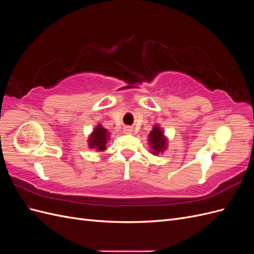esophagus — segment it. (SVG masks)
Listing matches in <instances>:
<instances>
[{
    "mask_svg": "<svg viewBox=\"0 0 254 254\" xmlns=\"http://www.w3.org/2000/svg\"><path fill=\"white\" fill-rule=\"evenodd\" d=\"M124 132H126V133H131V132H132V128L129 127V126L125 127V128H124Z\"/></svg>",
    "mask_w": 254,
    "mask_h": 254,
    "instance_id": "1",
    "label": "esophagus"
}]
</instances>
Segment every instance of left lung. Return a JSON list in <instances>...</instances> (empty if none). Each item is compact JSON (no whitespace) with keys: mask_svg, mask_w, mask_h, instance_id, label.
I'll return each mask as SVG.
<instances>
[{"mask_svg":"<svg viewBox=\"0 0 254 254\" xmlns=\"http://www.w3.org/2000/svg\"><path fill=\"white\" fill-rule=\"evenodd\" d=\"M149 143L151 148L153 149V153H158V152H162L166 148V139L164 137V133L162 132L158 126L153 127V129L149 133Z\"/></svg>","mask_w":254,"mask_h":254,"instance_id":"obj_1","label":"left lung"}]
</instances>
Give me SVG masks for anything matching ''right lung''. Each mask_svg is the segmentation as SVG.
Masks as SVG:
<instances>
[{"instance_id":"1","label":"right lung","mask_w":254,"mask_h":254,"mask_svg":"<svg viewBox=\"0 0 254 254\" xmlns=\"http://www.w3.org/2000/svg\"><path fill=\"white\" fill-rule=\"evenodd\" d=\"M108 132L105 128H103L101 125H98L93 133L91 134L90 140H89V145L90 148H96L99 151H103L106 149V144L107 140H108Z\"/></svg>"}]
</instances>
